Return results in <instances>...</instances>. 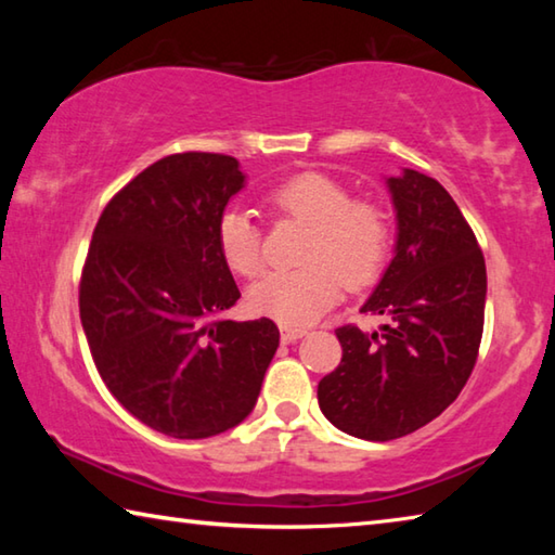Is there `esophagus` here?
<instances>
[{"mask_svg":"<svg viewBox=\"0 0 555 555\" xmlns=\"http://www.w3.org/2000/svg\"><path fill=\"white\" fill-rule=\"evenodd\" d=\"M304 335H306V331H296V327H281V343H286V345L300 340Z\"/></svg>","mask_w":555,"mask_h":555,"instance_id":"1","label":"esophagus"}]
</instances>
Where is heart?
Wrapping results in <instances>:
<instances>
[{
  "mask_svg": "<svg viewBox=\"0 0 555 555\" xmlns=\"http://www.w3.org/2000/svg\"><path fill=\"white\" fill-rule=\"evenodd\" d=\"M274 210L311 224L298 269L269 271L251 284L247 300L257 315L284 327L315 323L347 286H364L382 271L389 251V222L382 208L352 201L325 173H298L269 193ZM220 255L232 271L255 276L264 267L261 232L249 212L232 208L218 222Z\"/></svg>",
  "mask_w": 555,
  "mask_h": 555,
  "instance_id": "heart-1",
  "label": "heart"
}]
</instances>
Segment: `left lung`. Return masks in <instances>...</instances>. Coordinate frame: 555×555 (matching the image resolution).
Listing matches in <instances>:
<instances>
[{
    "label": "left lung",
    "instance_id": "left-lung-1",
    "mask_svg": "<svg viewBox=\"0 0 555 555\" xmlns=\"http://www.w3.org/2000/svg\"><path fill=\"white\" fill-rule=\"evenodd\" d=\"M384 183L397 240L360 311L389 325L382 335L337 327L343 360L318 384L325 418L364 440L401 438L440 416L475 367L485 325V257L455 201L413 168Z\"/></svg>",
    "mask_w": 555,
    "mask_h": 555
}]
</instances>
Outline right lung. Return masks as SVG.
Returning a JSON list of instances; mask_svg holds the SVG:
<instances>
[{
	"label": "right lung",
	"instance_id": "obj_1",
	"mask_svg": "<svg viewBox=\"0 0 555 555\" xmlns=\"http://www.w3.org/2000/svg\"><path fill=\"white\" fill-rule=\"evenodd\" d=\"M244 185L232 156H166L121 188L92 232L80 281L92 360L112 397L164 436L240 426L279 347L269 318H222L240 288L218 222Z\"/></svg>",
	"mask_w": 555,
	"mask_h": 555
}]
</instances>
